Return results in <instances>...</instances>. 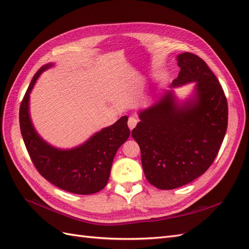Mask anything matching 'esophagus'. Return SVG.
Instances as JSON below:
<instances>
[{
	"mask_svg": "<svg viewBox=\"0 0 249 249\" xmlns=\"http://www.w3.org/2000/svg\"><path fill=\"white\" fill-rule=\"evenodd\" d=\"M137 123H138V120H137L136 118H135V117H130V118H129V122H127V125H129L131 131L134 129L135 126H136Z\"/></svg>",
	"mask_w": 249,
	"mask_h": 249,
	"instance_id": "obj_1",
	"label": "esophagus"
}]
</instances>
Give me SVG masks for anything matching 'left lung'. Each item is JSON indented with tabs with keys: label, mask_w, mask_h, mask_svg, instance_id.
Wrapping results in <instances>:
<instances>
[{
	"label": "left lung",
	"mask_w": 249,
	"mask_h": 249,
	"mask_svg": "<svg viewBox=\"0 0 249 249\" xmlns=\"http://www.w3.org/2000/svg\"><path fill=\"white\" fill-rule=\"evenodd\" d=\"M180 71L170 89L152 106L139 111L132 131L141 150L148 182L162 190L189 184L207 171L219 152L228 129V102L207 63L191 53L177 56ZM195 83L179 100L173 88Z\"/></svg>",
	"instance_id": "1"
}]
</instances>
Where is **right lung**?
I'll list each match as a JSON object with an SVG mask.
<instances>
[{"label":"right lung","instance_id":"add662e5","mask_svg":"<svg viewBox=\"0 0 249 249\" xmlns=\"http://www.w3.org/2000/svg\"><path fill=\"white\" fill-rule=\"evenodd\" d=\"M54 63L41 66L28 87L19 108L22 139L40 175L60 189L76 194H93L104 189L110 177L113 159L130 136L127 116L93 134L72 148L53 146L37 133L30 115V93L40 74Z\"/></svg>","mask_w":249,"mask_h":249}]
</instances>
